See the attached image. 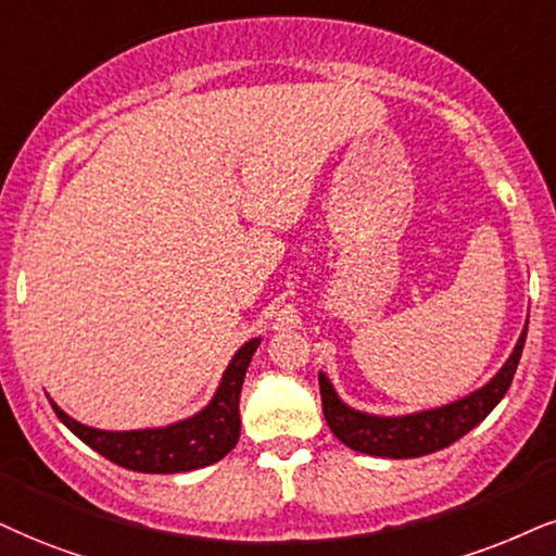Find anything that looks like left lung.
Segmentation results:
<instances>
[{"instance_id":"8db88e82","label":"left lung","mask_w":556,"mask_h":556,"mask_svg":"<svg viewBox=\"0 0 556 556\" xmlns=\"http://www.w3.org/2000/svg\"><path fill=\"white\" fill-rule=\"evenodd\" d=\"M526 332H529V319H526L523 332L508 355V361L500 366V371L488 383L475 389V392L458 396V400L441 404V407L420 409V413L407 415H374L361 413L340 400L334 392L332 381L325 371H319V394L325 420L330 430L340 438L348 448L361 451L368 456L383 458H415L441 451L445 445L467 435L471 428L488 417L497 407L505 392H508L513 376H516L520 353H523Z\"/></svg>"}]
</instances>
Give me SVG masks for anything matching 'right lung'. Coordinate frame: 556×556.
Returning a JSON list of instances; mask_svg holds the SVG:
<instances>
[{
	"label": "right lung",
	"mask_w": 556,
	"mask_h": 556,
	"mask_svg": "<svg viewBox=\"0 0 556 556\" xmlns=\"http://www.w3.org/2000/svg\"><path fill=\"white\" fill-rule=\"evenodd\" d=\"M260 340L263 338L247 340L231 355L214 396L203 409L185 417V420L160 425V428L100 430L68 417L53 400L48 402H51L59 420L81 443H87L89 448L123 469L143 471V475H177V471L211 467V464L222 462L239 441V430H242L239 394H242L244 374Z\"/></svg>",
	"instance_id": "right-lung-1"
}]
</instances>
